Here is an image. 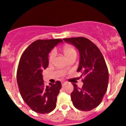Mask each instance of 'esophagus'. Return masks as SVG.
<instances>
[{
	"label": "esophagus",
	"instance_id": "1",
	"mask_svg": "<svg viewBox=\"0 0 126 126\" xmlns=\"http://www.w3.org/2000/svg\"><path fill=\"white\" fill-rule=\"evenodd\" d=\"M61 82H62V85H63V84H65L66 82L65 81H61Z\"/></svg>",
	"mask_w": 126,
	"mask_h": 126
}]
</instances>
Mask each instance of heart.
Returning <instances> with one entry per match:
<instances>
[{"mask_svg":"<svg viewBox=\"0 0 126 126\" xmlns=\"http://www.w3.org/2000/svg\"><path fill=\"white\" fill-rule=\"evenodd\" d=\"M63 52H64V55H65L66 57H67V56H70V55L72 54H76L75 49L69 45H64V47H63ZM55 56H56V52H55V51L53 50L51 52L50 54H49V60L51 61L53 60Z\"/></svg>","mask_w":126,"mask_h":126,"instance_id":"1","label":"heart"}]
</instances>
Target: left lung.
<instances>
[{"mask_svg": "<svg viewBox=\"0 0 126 126\" xmlns=\"http://www.w3.org/2000/svg\"><path fill=\"white\" fill-rule=\"evenodd\" d=\"M63 40L79 51L77 72L82 74L81 77L85 76L82 88L72 84L74 91L70 94L71 100L77 109L88 111L100 105L107 90L109 73L105 60L97 47L88 39L79 37Z\"/></svg>", "mask_w": 126, "mask_h": 126, "instance_id": "left-lung-1", "label": "left lung"}]
</instances>
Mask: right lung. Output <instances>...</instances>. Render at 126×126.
Masks as SVG:
<instances>
[{
  "mask_svg": "<svg viewBox=\"0 0 126 126\" xmlns=\"http://www.w3.org/2000/svg\"><path fill=\"white\" fill-rule=\"evenodd\" d=\"M63 41L60 39L37 40L26 48L20 58L16 80L21 96L30 109L47 114L56 108L57 97L62 87L60 81L45 85L42 72L48 66V55Z\"/></svg>",
  "mask_w": 126,
  "mask_h": 126,
  "instance_id": "1",
  "label": "right lung"
}]
</instances>
